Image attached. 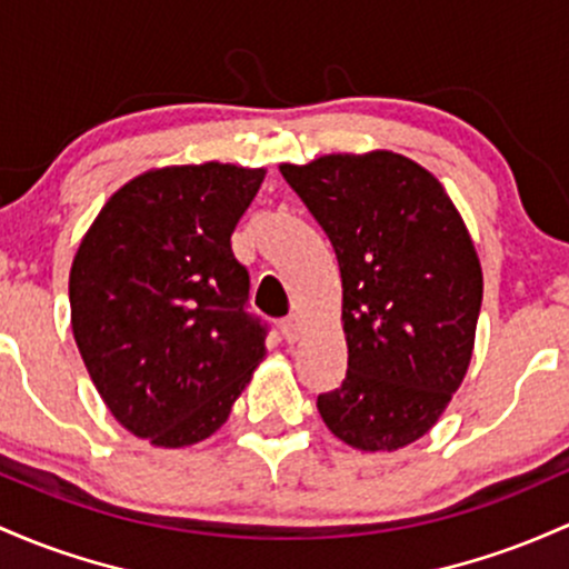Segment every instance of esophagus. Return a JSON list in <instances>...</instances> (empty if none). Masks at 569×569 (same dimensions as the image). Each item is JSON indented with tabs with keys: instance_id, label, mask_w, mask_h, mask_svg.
I'll list each match as a JSON object with an SVG mask.
<instances>
[{
	"instance_id": "esophagus-1",
	"label": "esophagus",
	"mask_w": 569,
	"mask_h": 569,
	"mask_svg": "<svg viewBox=\"0 0 569 569\" xmlns=\"http://www.w3.org/2000/svg\"><path fill=\"white\" fill-rule=\"evenodd\" d=\"M280 332L289 342H297L299 335H302V321H299V316H289L280 321Z\"/></svg>"
}]
</instances>
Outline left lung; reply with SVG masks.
Here are the masks:
<instances>
[{
	"instance_id": "obj_1",
	"label": "left lung",
	"mask_w": 569,
	"mask_h": 569,
	"mask_svg": "<svg viewBox=\"0 0 569 569\" xmlns=\"http://www.w3.org/2000/svg\"><path fill=\"white\" fill-rule=\"evenodd\" d=\"M332 242L348 370L318 395L329 432L397 451L435 427L470 367L483 299L472 237L440 180L395 151L280 164Z\"/></svg>"
}]
</instances>
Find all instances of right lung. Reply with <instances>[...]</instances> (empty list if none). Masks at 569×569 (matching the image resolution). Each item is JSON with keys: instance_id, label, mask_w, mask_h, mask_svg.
<instances>
[{"instance_id": "1", "label": "right lung", "mask_w": 569, "mask_h": 569, "mask_svg": "<svg viewBox=\"0 0 569 569\" xmlns=\"http://www.w3.org/2000/svg\"><path fill=\"white\" fill-rule=\"evenodd\" d=\"M267 170H148L93 218L70 270L72 335L123 429L159 448L208 440L267 356L232 232Z\"/></svg>"}]
</instances>
